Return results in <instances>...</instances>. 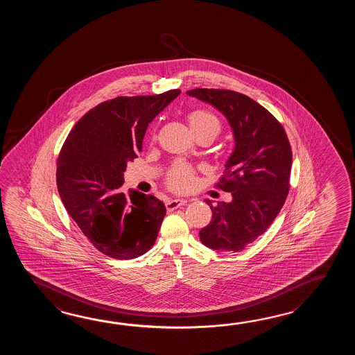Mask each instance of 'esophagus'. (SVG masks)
Here are the masks:
<instances>
[{"label": "esophagus", "mask_w": 355, "mask_h": 355, "mask_svg": "<svg viewBox=\"0 0 355 355\" xmlns=\"http://www.w3.org/2000/svg\"><path fill=\"white\" fill-rule=\"evenodd\" d=\"M187 203H188V200H185V199H173V200L167 202L166 209L168 211H175Z\"/></svg>", "instance_id": "1"}]
</instances>
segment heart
<instances>
[{"label": "heart", "mask_w": 355, "mask_h": 355, "mask_svg": "<svg viewBox=\"0 0 355 355\" xmlns=\"http://www.w3.org/2000/svg\"><path fill=\"white\" fill-rule=\"evenodd\" d=\"M189 127L193 130V133L198 136L200 133H211L217 137L220 132L219 121L213 115L205 110H194L188 114ZM167 185L171 190L176 193H185L194 187L196 176L191 170L184 162H176L174 166L170 168L167 174Z\"/></svg>", "instance_id": "1"}]
</instances>
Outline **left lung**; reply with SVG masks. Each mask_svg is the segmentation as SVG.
Returning <instances> with one entry per match:
<instances>
[{"mask_svg":"<svg viewBox=\"0 0 355 355\" xmlns=\"http://www.w3.org/2000/svg\"><path fill=\"white\" fill-rule=\"evenodd\" d=\"M189 96L214 106L226 116L234 147L217 187L231 193L230 203L211 207V220L199 231L207 248L241 251L264 234L289 191L292 150L286 130L249 96L231 90L194 89Z\"/></svg>","mask_w":355,"mask_h":355,"instance_id":"1","label":"left lung"}]
</instances>
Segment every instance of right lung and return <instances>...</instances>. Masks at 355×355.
<instances>
[{
	"label": "right lung",
	"mask_w": 355,
	"mask_h": 355,
	"mask_svg": "<svg viewBox=\"0 0 355 355\" xmlns=\"http://www.w3.org/2000/svg\"><path fill=\"white\" fill-rule=\"evenodd\" d=\"M180 90L153 96L115 98L85 114L69 132L57 161L62 203L83 234L106 257L144 255L166 214L156 196L121 191L129 161L142 151L148 124Z\"/></svg>",
	"instance_id": "add662e5"
}]
</instances>
